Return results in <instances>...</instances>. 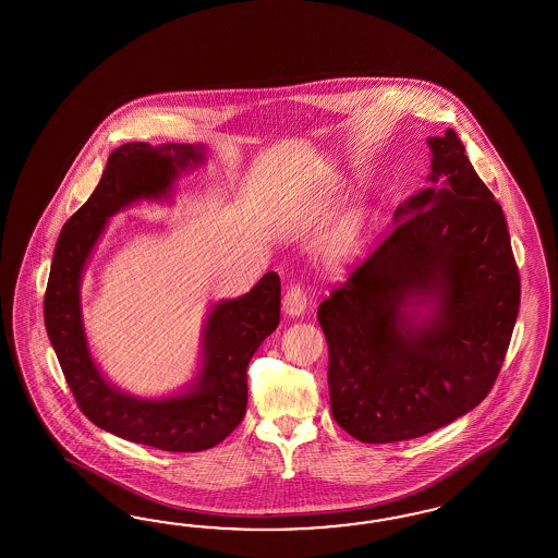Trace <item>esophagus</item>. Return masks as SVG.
<instances>
[{
  "mask_svg": "<svg viewBox=\"0 0 558 558\" xmlns=\"http://www.w3.org/2000/svg\"><path fill=\"white\" fill-rule=\"evenodd\" d=\"M282 306L287 311V315L290 317H299L303 315L304 308H306V292L301 284H290L284 292V301Z\"/></svg>",
  "mask_w": 558,
  "mask_h": 558,
  "instance_id": "esophagus-1",
  "label": "esophagus"
}]
</instances>
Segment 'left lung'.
I'll return each mask as SVG.
<instances>
[{"instance_id": "left-lung-1", "label": "left lung", "mask_w": 558, "mask_h": 558, "mask_svg": "<svg viewBox=\"0 0 558 558\" xmlns=\"http://www.w3.org/2000/svg\"><path fill=\"white\" fill-rule=\"evenodd\" d=\"M432 187L323 299L333 420L366 444L420 438L489 395L520 311L506 217L452 129L427 141ZM434 300L413 324L404 308Z\"/></svg>"}]
</instances>
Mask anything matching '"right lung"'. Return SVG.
<instances>
[{"label": "right lung", "instance_id": "1", "mask_svg": "<svg viewBox=\"0 0 558 558\" xmlns=\"http://www.w3.org/2000/svg\"><path fill=\"white\" fill-rule=\"evenodd\" d=\"M201 159V149L192 145L126 143L112 151L94 194L63 225L45 292V327L85 417L119 438L166 452L213 448L243 420L247 364L280 323V278L268 271L245 296L215 306L196 385L161 401L133 399L101 378L85 343L80 278L110 215L138 198L166 196L178 171Z\"/></svg>", "mask_w": 558, "mask_h": 558}]
</instances>
